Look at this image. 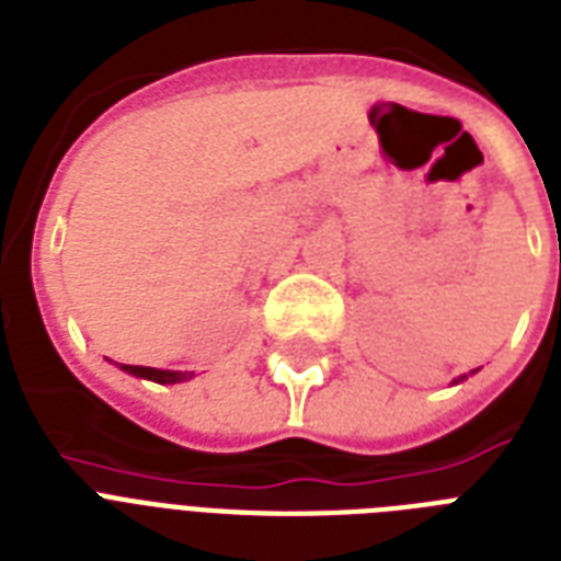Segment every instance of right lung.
I'll return each instance as SVG.
<instances>
[{
	"mask_svg": "<svg viewBox=\"0 0 561 561\" xmlns=\"http://www.w3.org/2000/svg\"><path fill=\"white\" fill-rule=\"evenodd\" d=\"M121 370H127L133 376H141V379H150V382L159 385H176L194 379V374H182V370H159V367H138V365H121Z\"/></svg>",
	"mask_w": 561,
	"mask_h": 561,
	"instance_id": "add662e5",
	"label": "right lung"
}]
</instances>
